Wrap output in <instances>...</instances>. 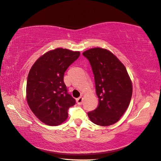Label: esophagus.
Segmentation results:
<instances>
[{
	"label": "esophagus",
	"instance_id": "esophagus-1",
	"mask_svg": "<svg viewBox=\"0 0 161 161\" xmlns=\"http://www.w3.org/2000/svg\"><path fill=\"white\" fill-rule=\"evenodd\" d=\"M83 98L82 97H80L79 98H78L76 99V102L78 103V105H81L82 103H83Z\"/></svg>",
	"mask_w": 161,
	"mask_h": 161
}]
</instances>
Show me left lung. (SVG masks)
Here are the masks:
<instances>
[{"mask_svg": "<svg viewBox=\"0 0 161 161\" xmlns=\"http://www.w3.org/2000/svg\"><path fill=\"white\" fill-rule=\"evenodd\" d=\"M83 55L90 63L99 98L98 107L88 113V117L97 125H112L126 112L132 97V83L126 69L106 49L91 48Z\"/></svg>", "mask_w": 161, "mask_h": 161, "instance_id": "obj_1", "label": "left lung"}]
</instances>
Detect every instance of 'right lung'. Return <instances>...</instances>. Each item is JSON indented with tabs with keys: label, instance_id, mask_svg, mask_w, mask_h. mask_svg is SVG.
<instances>
[{
	"label": "right lung",
	"instance_id": "obj_1",
	"mask_svg": "<svg viewBox=\"0 0 161 161\" xmlns=\"http://www.w3.org/2000/svg\"><path fill=\"white\" fill-rule=\"evenodd\" d=\"M80 54L79 51L55 48L38 58L29 71L28 104L35 115L47 125L63 123L68 117V109L76 103L67 92L64 74Z\"/></svg>",
	"mask_w": 161,
	"mask_h": 161
}]
</instances>
